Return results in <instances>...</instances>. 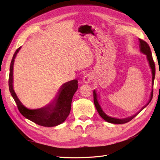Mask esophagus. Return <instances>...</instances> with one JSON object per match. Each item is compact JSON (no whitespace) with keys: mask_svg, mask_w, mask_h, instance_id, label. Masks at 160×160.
Here are the masks:
<instances>
[{"mask_svg":"<svg viewBox=\"0 0 160 160\" xmlns=\"http://www.w3.org/2000/svg\"><path fill=\"white\" fill-rule=\"evenodd\" d=\"M92 79H93V76H92V75L88 73L85 75V76L83 77V82L84 83H88L91 80H92Z\"/></svg>","mask_w":160,"mask_h":160,"instance_id":"esophagus-1","label":"esophagus"}]
</instances>
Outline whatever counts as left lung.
I'll return each mask as SVG.
<instances>
[{"mask_svg":"<svg viewBox=\"0 0 160 160\" xmlns=\"http://www.w3.org/2000/svg\"><path fill=\"white\" fill-rule=\"evenodd\" d=\"M139 41L140 51H141L143 53H144V54H146L147 55V58H148V60L149 61V66H150V67H151V69L152 70V76H153L152 77V83H153V86L155 75H156V67H155V63H154V61H153V57H152L151 49H150V47H149V45L146 41L141 39V38H139ZM152 98H153V90H152V93H151V98H150V99L147 105H148L150 103V101H151L152 99ZM93 100H94V104H95V108H96L97 110H98V112L99 113L101 117L104 120H105L106 122H108L109 123H115V124H123V123L130 122L131 120L133 119L135 116L137 115V114H135L133 116H132V117H129V118H125V119H116V118L109 117V116H108L103 112L102 109H101V108L100 107V105H99V104L98 103V98H97L96 92L95 90L93 91ZM146 106H145L144 108H146Z\"/></svg>","mask_w":160,"mask_h":160,"instance_id":"obj_1","label":"left lung"}]
</instances>
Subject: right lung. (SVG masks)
I'll use <instances>...</instances> for the list:
<instances>
[{"label":"right lung","instance_id":"obj_1","mask_svg":"<svg viewBox=\"0 0 160 160\" xmlns=\"http://www.w3.org/2000/svg\"><path fill=\"white\" fill-rule=\"evenodd\" d=\"M21 47L18 48L13 55L8 77L9 91L16 102L18 111L24 117L41 126L53 127L64 122L69 115L72 97L78 88V81L72 80L62 85L57 99L47 107L33 110L26 108L18 99L12 88L14 61Z\"/></svg>","mask_w":160,"mask_h":160}]
</instances>
